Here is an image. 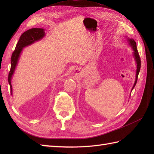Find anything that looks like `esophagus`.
<instances>
[{"label": "esophagus", "mask_w": 154, "mask_h": 154, "mask_svg": "<svg viewBox=\"0 0 154 154\" xmlns=\"http://www.w3.org/2000/svg\"><path fill=\"white\" fill-rule=\"evenodd\" d=\"M80 72H81V70L79 69H75L73 73L75 75H76L77 76V75H79L80 74Z\"/></svg>", "instance_id": "1"}]
</instances>
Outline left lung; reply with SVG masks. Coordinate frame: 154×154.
<instances>
[{"instance_id": "8db88e82", "label": "left lung", "mask_w": 154, "mask_h": 154, "mask_svg": "<svg viewBox=\"0 0 154 154\" xmlns=\"http://www.w3.org/2000/svg\"><path fill=\"white\" fill-rule=\"evenodd\" d=\"M127 38V42L128 43L130 47H132V49L133 50V56L134 57V60L136 63V79H135V82L134 84L133 87L132 89L134 88L136 84L137 83V80H138V76L139 74V72L140 70V67H141V61H140V58L139 56V54L138 50H137V47H136V42L134 40V39L132 38H128V37H126Z\"/></svg>"}]
</instances>
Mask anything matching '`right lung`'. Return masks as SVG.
I'll return each instance as SVG.
<instances>
[{
    "instance_id": "add662e5",
    "label": "right lung",
    "mask_w": 154,
    "mask_h": 154,
    "mask_svg": "<svg viewBox=\"0 0 154 154\" xmlns=\"http://www.w3.org/2000/svg\"><path fill=\"white\" fill-rule=\"evenodd\" d=\"M45 35V33L44 28H32L24 32L18 42L15 50L12 54L11 57V71L8 74V83L11 87V93L12 94V88L11 85V80L12 75L14 73L16 65L18 64L20 56L23 48L27 47L35 42H38L44 38Z\"/></svg>"
}]
</instances>
